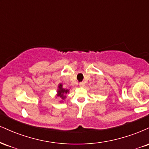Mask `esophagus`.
Returning a JSON list of instances; mask_svg holds the SVG:
<instances>
[{
	"instance_id": "1",
	"label": "esophagus",
	"mask_w": 149,
	"mask_h": 149,
	"mask_svg": "<svg viewBox=\"0 0 149 149\" xmlns=\"http://www.w3.org/2000/svg\"><path fill=\"white\" fill-rule=\"evenodd\" d=\"M79 85H80V87H83L85 85H84V83H79Z\"/></svg>"
}]
</instances>
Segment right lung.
Here are the masks:
<instances>
[{
    "label": "right lung",
    "instance_id": "right-lung-1",
    "mask_svg": "<svg viewBox=\"0 0 149 149\" xmlns=\"http://www.w3.org/2000/svg\"><path fill=\"white\" fill-rule=\"evenodd\" d=\"M62 86V84H61V83H59V85H58V90L57 94V96L60 97L61 101L65 100V98H66V95L67 93H69V90L63 88Z\"/></svg>",
    "mask_w": 149,
    "mask_h": 149
}]
</instances>
